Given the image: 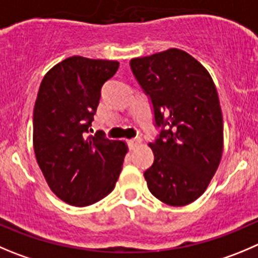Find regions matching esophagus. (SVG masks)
Masks as SVG:
<instances>
[{"label": "esophagus", "instance_id": "1", "mask_svg": "<svg viewBox=\"0 0 258 258\" xmlns=\"http://www.w3.org/2000/svg\"><path fill=\"white\" fill-rule=\"evenodd\" d=\"M141 143H142L141 138H133L127 141V146H129V148L131 149H136Z\"/></svg>", "mask_w": 258, "mask_h": 258}]
</instances>
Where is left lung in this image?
Wrapping results in <instances>:
<instances>
[{"label": "left lung", "mask_w": 258, "mask_h": 258, "mask_svg": "<svg viewBox=\"0 0 258 258\" xmlns=\"http://www.w3.org/2000/svg\"><path fill=\"white\" fill-rule=\"evenodd\" d=\"M131 68L151 97L162 126L149 143L154 162L144 172L149 191L164 204L183 207L200 198L223 153V115L207 68L186 51L171 48L133 58Z\"/></svg>", "instance_id": "1"}]
</instances>
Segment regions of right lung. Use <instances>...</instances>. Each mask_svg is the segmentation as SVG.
<instances>
[{
	"instance_id": "add662e5",
	"label": "right lung",
	"mask_w": 258,
	"mask_h": 258,
	"mask_svg": "<svg viewBox=\"0 0 258 258\" xmlns=\"http://www.w3.org/2000/svg\"><path fill=\"white\" fill-rule=\"evenodd\" d=\"M119 62L70 57L46 72L34 106L33 143L46 183L75 207L95 204L115 187L127 147L101 133L86 137L101 87Z\"/></svg>"
}]
</instances>
